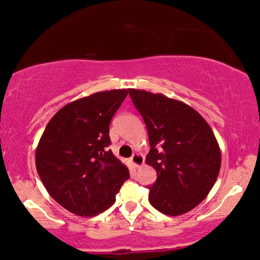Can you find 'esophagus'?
Listing matches in <instances>:
<instances>
[{
  "label": "esophagus",
  "mask_w": 260,
  "mask_h": 260,
  "mask_svg": "<svg viewBox=\"0 0 260 260\" xmlns=\"http://www.w3.org/2000/svg\"><path fill=\"white\" fill-rule=\"evenodd\" d=\"M130 161H131V163H133V166L135 168H139V167H142L144 165L145 158H144V156L142 155V154L135 153L134 155L131 156V160Z\"/></svg>",
  "instance_id": "obj_1"
}]
</instances>
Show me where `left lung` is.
<instances>
[{
	"instance_id": "8db88e82",
	"label": "left lung",
	"mask_w": 260,
	"mask_h": 260,
	"mask_svg": "<svg viewBox=\"0 0 260 260\" xmlns=\"http://www.w3.org/2000/svg\"><path fill=\"white\" fill-rule=\"evenodd\" d=\"M147 127L151 149L146 163L157 174L147 186L148 201L168 216L198 207L215 185L221 154L207 121L187 104L162 93L129 89Z\"/></svg>"
}]
</instances>
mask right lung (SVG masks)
<instances>
[{
	"label": "right lung",
	"instance_id": "right-lung-1",
	"mask_svg": "<svg viewBox=\"0 0 260 260\" xmlns=\"http://www.w3.org/2000/svg\"><path fill=\"white\" fill-rule=\"evenodd\" d=\"M127 89L95 92L54 114L35 152L45 189L72 213L93 217L115 203L129 169L107 147L109 123Z\"/></svg>",
	"mask_w": 260,
	"mask_h": 260
}]
</instances>
